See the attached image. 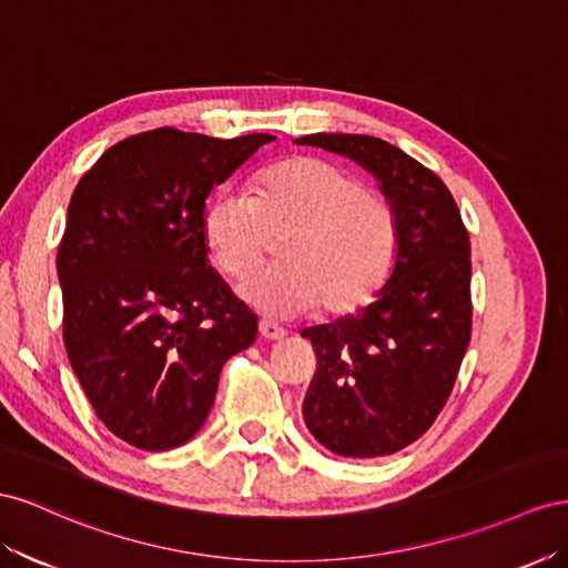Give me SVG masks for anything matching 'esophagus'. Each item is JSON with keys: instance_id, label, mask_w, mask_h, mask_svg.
Here are the masks:
<instances>
[{"instance_id": "1", "label": "esophagus", "mask_w": 568, "mask_h": 568, "mask_svg": "<svg viewBox=\"0 0 568 568\" xmlns=\"http://www.w3.org/2000/svg\"><path fill=\"white\" fill-rule=\"evenodd\" d=\"M258 335L264 339H283L285 331L281 326H275L271 321H258Z\"/></svg>"}]
</instances>
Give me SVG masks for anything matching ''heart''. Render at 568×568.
<instances>
[{
	"instance_id": "obj_1",
	"label": "heart",
	"mask_w": 568,
	"mask_h": 568,
	"mask_svg": "<svg viewBox=\"0 0 568 568\" xmlns=\"http://www.w3.org/2000/svg\"><path fill=\"white\" fill-rule=\"evenodd\" d=\"M284 266L240 285V295L271 316L321 310L347 316L374 300L399 252L395 206L333 161L293 156L258 175L252 200L221 194L204 214V245L233 281L261 265L272 240Z\"/></svg>"
}]
</instances>
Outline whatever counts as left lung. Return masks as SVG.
Returning a JSON list of instances; mask_svg holds the SVG:
<instances>
[{
    "mask_svg": "<svg viewBox=\"0 0 568 568\" xmlns=\"http://www.w3.org/2000/svg\"><path fill=\"white\" fill-rule=\"evenodd\" d=\"M297 142L374 173L399 225L397 262L376 302L302 331L316 352L304 424L339 457L393 455L443 412L471 339L468 231L447 185L395 144L345 133Z\"/></svg>",
    "mask_w": 568,
    "mask_h": 568,
    "instance_id": "1",
    "label": "left lung"
}]
</instances>
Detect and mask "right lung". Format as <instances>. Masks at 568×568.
<instances>
[{
	"label": "right lung",
	"instance_id": "add662e5",
	"mask_svg": "<svg viewBox=\"0 0 568 568\" xmlns=\"http://www.w3.org/2000/svg\"><path fill=\"white\" fill-rule=\"evenodd\" d=\"M275 140L156 128L80 178L57 252L63 345L97 418L138 449L187 443L256 316L206 264L204 202Z\"/></svg>",
	"mask_w": 568,
	"mask_h": 568
}]
</instances>
